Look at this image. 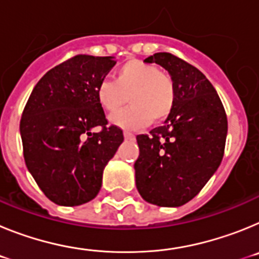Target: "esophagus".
I'll use <instances>...</instances> for the list:
<instances>
[{"mask_svg":"<svg viewBox=\"0 0 259 259\" xmlns=\"http://www.w3.org/2000/svg\"><path fill=\"white\" fill-rule=\"evenodd\" d=\"M124 139L125 140H135V135L134 134H131V132H127V131H124Z\"/></svg>","mask_w":259,"mask_h":259,"instance_id":"esophagus-1","label":"esophagus"}]
</instances>
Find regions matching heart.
I'll list each match as a JSON object with an SVG mask.
<instances>
[{"label": "heart", "instance_id": "b5f03b06", "mask_svg": "<svg viewBox=\"0 0 259 259\" xmlns=\"http://www.w3.org/2000/svg\"><path fill=\"white\" fill-rule=\"evenodd\" d=\"M131 107L115 114L110 122L125 130H139L152 122H162L175 105V85L168 75L154 65L131 59L114 72V81L102 80L96 88L98 105L114 114L127 104Z\"/></svg>", "mask_w": 259, "mask_h": 259}]
</instances>
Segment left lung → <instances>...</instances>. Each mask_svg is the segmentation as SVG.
<instances>
[{"instance_id":"8db88e82","label":"left lung","mask_w":259,"mask_h":259,"mask_svg":"<svg viewBox=\"0 0 259 259\" xmlns=\"http://www.w3.org/2000/svg\"><path fill=\"white\" fill-rule=\"evenodd\" d=\"M144 62L170 74L175 105L166 122L136 137L137 191L157 206H182L218 170L227 137V116L218 93L200 70L170 53H155Z\"/></svg>"}]
</instances>
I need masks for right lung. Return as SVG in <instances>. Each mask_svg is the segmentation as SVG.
I'll return each mask as SVG.
<instances>
[{
	"label": "right lung",
	"mask_w": 259,
	"mask_h": 259,
	"mask_svg": "<svg viewBox=\"0 0 259 259\" xmlns=\"http://www.w3.org/2000/svg\"><path fill=\"white\" fill-rule=\"evenodd\" d=\"M114 57L76 56L38 80L22 120L27 168L50 201L79 206L101 189L107 162L123 143L120 128L107 120L96 88L115 66ZM95 126H102L93 133Z\"/></svg>",
	"instance_id": "right-lung-1"
}]
</instances>
